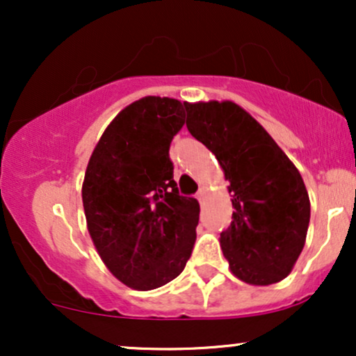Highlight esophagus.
Returning <instances> with one entry per match:
<instances>
[{"label":"esophagus","mask_w":356,"mask_h":356,"mask_svg":"<svg viewBox=\"0 0 356 356\" xmlns=\"http://www.w3.org/2000/svg\"><path fill=\"white\" fill-rule=\"evenodd\" d=\"M195 197H197V201H199V202H204V199H206V191H204V189H199L197 195H195Z\"/></svg>","instance_id":"34e87169"}]
</instances>
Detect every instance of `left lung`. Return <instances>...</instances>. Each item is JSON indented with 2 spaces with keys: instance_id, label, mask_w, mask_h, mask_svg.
I'll return each mask as SVG.
<instances>
[{
  "instance_id": "1",
  "label": "left lung",
  "mask_w": 356,
  "mask_h": 356,
  "mask_svg": "<svg viewBox=\"0 0 356 356\" xmlns=\"http://www.w3.org/2000/svg\"><path fill=\"white\" fill-rule=\"evenodd\" d=\"M187 130L222 167L232 195V222L220 249L248 284L280 283L305 248L309 197L303 177L280 145L244 108L229 100L184 102Z\"/></svg>"
}]
</instances>
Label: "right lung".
I'll use <instances>...</instances> for the list:
<instances>
[{
  "label": "right lung",
  "instance_id": "1",
  "mask_svg": "<svg viewBox=\"0 0 356 356\" xmlns=\"http://www.w3.org/2000/svg\"><path fill=\"white\" fill-rule=\"evenodd\" d=\"M186 124L179 100L127 105L97 142L81 186L87 227L118 281L150 291L177 277L195 243L199 202L179 195L169 147Z\"/></svg>",
  "mask_w": 356,
  "mask_h": 356
}]
</instances>
